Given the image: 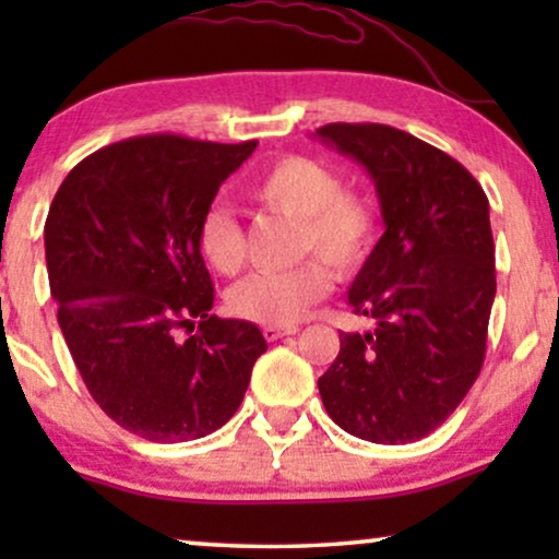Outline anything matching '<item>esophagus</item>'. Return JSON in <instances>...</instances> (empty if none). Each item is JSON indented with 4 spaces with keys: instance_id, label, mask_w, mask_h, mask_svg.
<instances>
[{
    "instance_id": "1",
    "label": "esophagus",
    "mask_w": 559,
    "mask_h": 559,
    "mask_svg": "<svg viewBox=\"0 0 559 559\" xmlns=\"http://www.w3.org/2000/svg\"><path fill=\"white\" fill-rule=\"evenodd\" d=\"M262 333L266 341H280V338H285V335L297 333V328L295 325H264Z\"/></svg>"
}]
</instances>
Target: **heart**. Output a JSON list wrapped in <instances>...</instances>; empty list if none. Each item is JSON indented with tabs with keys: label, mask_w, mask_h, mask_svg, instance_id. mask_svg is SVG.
I'll return each mask as SVG.
<instances>
[{
	"label": "heart",
	"mask_w": 559,
	"mask_h": 559,
	"mask_svg": "<svg viewBox=\"0 0 559 559\" xmlns=\"http://www.w3.org/2000/svg\"><path fill=\"white\" fill-rule=\"evenodd\" d=\"M249 198L277 216L297 221L295 251L308 262L285 272H259L226 297L236 318L262 325H289L331 293L335 272L354 274L369 262L379 239V213L364 193L341 188L320 159L287 155L257 175ZM198 251L213 270L236 274L243 264V234L231 211L213 205L198 224Z\"/></svg>",
	"instance_id": "1"
}]
</instances>
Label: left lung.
<instances>
[{
  "label": "left lung",
  "instance_id": "obj_1",
  "mask_svg": "<svg viewBox=\"0 0 559 559\" xmlns=\"http://www.w3.org/2000/svg\"><path fill=\"white\" fill-rule=\"evenodd\" d=\"M316 136L369 170L386 226L348 289L373 328L341 333L320 396L356 438L415 442L453 415L484 366L496 297L488 198L457 159L402 129L335 121Z\"/></svg>",
  "mask_w": 559,
  "mask_h": 559
}]
</instances>
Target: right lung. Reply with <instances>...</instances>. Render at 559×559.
Here are the masks:
<instances>
[{"label":"right lung","mask_w":559,"mask_h":559,"mask_svg":"<svg viewBox=\"0 0 559 559\" xmlns=\"http://www.w3.org/2000/svg\"><path fill=\"white\" fill-rule=\"evenodd\" d=\"M257 142L178 134L114 142L52 198L45 262L58 325L98 407L152 442L226 425L266 350L247 320L211 316L198 224Z\"/></svg>","instance_id":"right-lung-1"}]
</instances>
